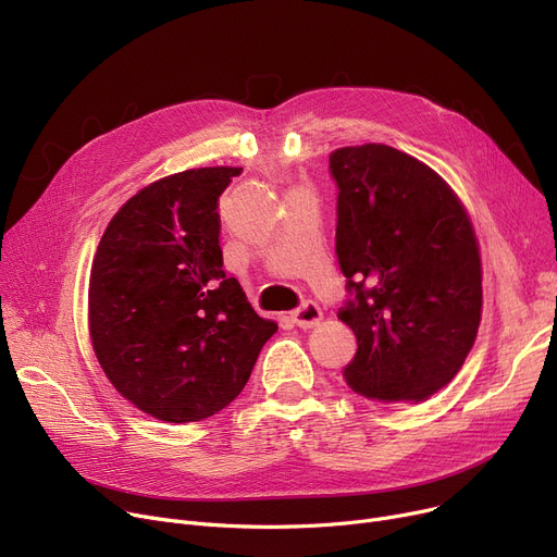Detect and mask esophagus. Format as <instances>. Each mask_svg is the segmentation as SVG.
Listing matches in <instances>:
<instances>
[{"mask_svg":"<svg viewBox=\"0 0 557 557\" xmlns=\"http://www.w3.org/2000/svg\"><path fill=\"white\" fill-rule=\"evenodd\" d=\"M290 318H294V323L302 330H311L315 327L320 320H323V311H320V307L315 302H305L300 309H296L294 313H290Z\"/></svg>","mask_w":557,"mask_h":557,"instance_id":"34e87169","label":"esophagus"}]
</instances>
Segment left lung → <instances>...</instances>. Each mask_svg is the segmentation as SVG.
Masks as SVG:
<instances>
[{
	"label": "left lung",
	"instance_id": "1",
	"mask_svg": "<svg viewBox=\"0 0 557 557\" xmlns=\"http://www.w3.org/2000/svg\"><path fill=\"white\" fill-rule=\"evenodd\" d=\"M330 171L352 294L338 318L359 345L345 382L374 401H424L462 368L481 325L474 225L441 175L393 146L336 149Z\"/></svg>",
	"mask_w": 557,
	"mask_h": 557
}]
</instances>
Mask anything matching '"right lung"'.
I'll use <instances>...</instances> for the list:
<instances>
[{
    "label": "right lung",
    "mask_w": 557,
    "mask_h": 557,
    "mask_svg": "<svg viewBox=\"0 0 557 557\" xmlns=\"http://www.w3.org/2000/svg\"><path fill=\"white\" fill-rule=\"evenodd\" d=\"M239 173L187 169L139 189L108 223L92 261L95 355L122 397L162 422L219 413L277 332L223 271L216 208Z\"/></svg>",
    "instance_id": "obj_1"
}]
</instances>
